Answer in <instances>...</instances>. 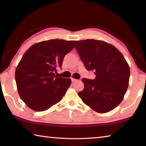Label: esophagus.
<instances>
[{
    "instance_id": "34e87169",
    "label": "esophagus",
    "mask_w": 146,
    "mask_h": 146,
    "mask_svg": "<svg viewBox=\"0 0 146 146\" xmlns=\"http://www.w3.org/2000/svg\"><path fill=\"white\" fill-rule=\"evenodd\" d=\"M71 81H72V82H76V81H77V80L73 78H71Z\"/></svg>"
}]
</instances>
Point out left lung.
<instances>
[{
  "label": "left lung",
  "mask_w": 146,
  "mask_h": 146,
  "mask_svg": "<svg viewBox=\"0 0 146 146\" xmlns=\"http://www.w3.org/2000/svg\"><path fill=\"white\" fill-rule=\"evenodd\" d=\"M75 48L93 80L82 78L84 88L78 93L86 105L98 113H107L122 102L129 86L130 70L118 49L106 42L87 39L75 42Z\"/></svg>",
  "instance_id": "1"
}]
</instances>
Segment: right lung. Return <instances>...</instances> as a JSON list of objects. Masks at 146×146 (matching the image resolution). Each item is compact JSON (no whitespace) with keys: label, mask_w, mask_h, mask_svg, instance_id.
Instances as JSON below:
<instances>
[{"label":"right lung","mask_w":146,"mask_h":146,"mask_svg":"<svg viewBox=\"0 0 146 146\" xmlns=\"http://www.w3.org/2000/svg\"><path fill=\"white\" fill-rule=\"evenodd\" d=\"M75 42L62 39L40 42L24 54L16 68L15 80L20 97L31 110L43 111L62 99L71 80L56 73Z\"/></svg>","instance_id":"1"}]
</instances>
